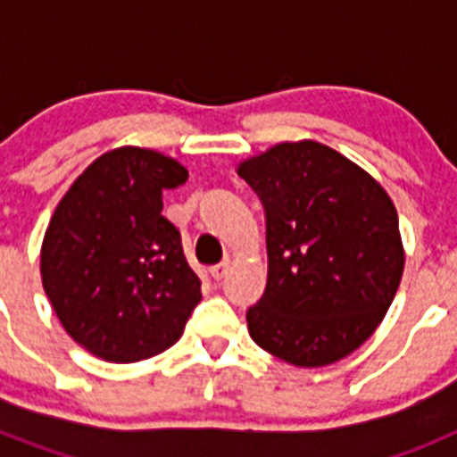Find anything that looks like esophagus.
<instances>
[{"label":"esophagus","mask_w":457,"mask_h":457,"mask_svg":"<svg viewBox=\"0 0 457 457\" xmlns=\"http://www.w3.org/2000/svg\"><path fill=\"white\" fill-rule=\"evenodd\" d=\"M228 270H231V261H224V263L215 265V268H210V274H212V278H215V281H221V278L228 274Z\"/></svg>","instance_id":"esophagus-1"}]
</instances>
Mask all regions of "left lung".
I'll list each match as a JSON object with an SVG mask.
<instances>
[{
  "label": "left lung",
  "mask_w": 457,
  "mask_h": 457,
  "mask_svg": "<svg viewBox=\"0 0 457 457\" xmlns=\"http://www.w3.org/2000/svg\"><path fill=\"white\" fill-rule=\"evenodd\" d=\"M265 208L268 286L247 311L258 348L300 369L353 354L385 320L405 268L398 212L369 171L320 141L237 164Z\"/></svg>",
  "instance_id": "1"
}]
</instances>
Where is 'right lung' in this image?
Masks as SVG:
<instances>
[{"instance_id":"1","label":"right lung","mask_w":457,"mask_h":457,"mask_svg":"<svg viewBox=\"0 0 457 457\" xmlns=\"http://www.w3.org/2000/svg\"><path fill=\"white\" fill-rule=\"evenodd\" d=\"M187 169L153 148L96 157L52 212L40 278L71 338L112 364L171 348L201 302V281L180 231L162 215V192Z\"/></svg>"}]
</instances>
